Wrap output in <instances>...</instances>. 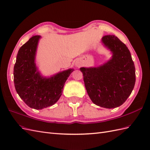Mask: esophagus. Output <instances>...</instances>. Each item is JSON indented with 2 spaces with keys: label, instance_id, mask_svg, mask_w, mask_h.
Instances as JSON below:
<instances>
[{
  "label": "esophagus",
  "instance_id": "34e87169",
  "mask_svg": "<svg viewBox=\"0 0 150 150\" xmlns=\"http://www.w3.org/2000/svg\"><path fill=\"white\" fill-rule=\"evenodd\" d=\"M75 64H76V67H78L80 66V63H76V62Z\"/></svg>",
  "mask_w": 150,
  "mask_h": 150
}]
</instances>
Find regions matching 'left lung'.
Here are the masks:
<instances>
[{"instance_id": "1", "label": "left lung", "mask_w": 150, "mask_h": 150, "mask_svg": "<svg viewBox=\"0 0 150 150\" xmlns=\"http://www.w3.org/2000/svg\"><path fill=\"white\" fill-rule=\"evenodd\" d=\"M102 42L113 56L98 67L80 68L87 94L95 105L114 108L124 103L136 82L135 67L125 44L116 36L103 37Z\"/></svg>"}]
</instances>
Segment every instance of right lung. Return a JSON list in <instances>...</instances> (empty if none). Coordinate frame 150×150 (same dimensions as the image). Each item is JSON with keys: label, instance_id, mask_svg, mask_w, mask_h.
I'll list each match as a JSON object with an SVG mask.
<instances>
[{"label": "right lung", "instance_id": "obj_1", "mask_svg": "<svg viewBox=\"0 0 150 150\" xmlns=\"http://www.w3.org/2000/svg\"><path fill=\"white\" fill-rule=\"evenodd\" d=\"M40 35L31 37L19 49L14 67V83L19 96L29 107L41 110L51 106L62 94L65 82L74 69L43 77L35 63Z\"/></svg>", "mask_w": 150, "mask_h": 150}]
</instances>
